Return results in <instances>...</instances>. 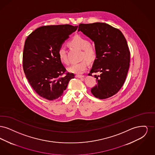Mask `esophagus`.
I'll return each instance as SVG.
<instances>
[{
	"mask_svg": "<svg viewBox=\"0 0 155 155\" xmlns=\"http://www.w3.org/2000/svg\"><path fill=\"white\" fill-rule=\"evenodd\" d=\"M85 76L84 75H76V77L77 78H84Z\"/></svg>",
	"mask_w": 155,
	"mask_h": 155,
	"instance_id": "obj_1",
	"label": "esophagus"
}]
</instances>
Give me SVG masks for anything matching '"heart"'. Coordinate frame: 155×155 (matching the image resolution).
I'll return each mask as SVG.
<instances>
[{
	"mask_svg": "<svg viewBox=\"0 0 155 155\" xmlns=\"http://www.w3.org/2000/svg\"><path fill=\"white\" fill-rule=\"evenodd\" d=\"M70 46L82 50V58H86L89 61H93L95 59L96 51L94 46L89 44L88 40L81 35H76L68 42ZM58 56L60 61L65 64L69 63L67 58L66 50L64 46H61L58 50ZM89 66L88 61L87 60H83L81 61L73 63L69 67L67 70L71 73L81 74L84 73Z\"/></svg>",
	"mask_w": 155,
	"mask_h": 155,
	"instance_id": "1",
	"label": "heart"
}]
</instances>
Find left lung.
<instances>
[{
    "label": "left lung",
    "mask_w": 155,
    "mask_h": 155,
    "mask_svg": "<svg viewBox=\"0 0 155 155\" xmlns=\"http://www.w3.org/2000/svg\"><path fill=\"white\" fill-rule=\"evenodd\" d=\"M78 31L94 42L96 59L88 75L94 73L97 83L91 89L97 98L104 99L117 94L123 85L130 66V52L123 33L102 22L80 24Z\"/></svg>",
    "instance_id": "1"
}]
</instances>
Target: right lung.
<instances>
[{
    "label": "right lung",
    "instance_id": "1",
    "mask_svg": "<svg viewBox=\"0 0 155 155\" xmlns=\"http://www.w3.org/2000/svg\"><path fill=\"white\" fill-rule=\"evenodd\" d=\"M78 26L47 25L37 28L25 40L23 69L30 85L39 96L53 101L62 96L73 73H67L58 56L62 46Z\"/></svg>",
    "mask_w": 155,
    "mask_h": 155
}]
</instances>
